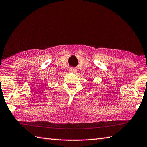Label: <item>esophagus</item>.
<instances>
[{
    "mask_svg": "<svg viewBox=\"0 0 147 147\" xmlns=\"http://www.w3.org/2000/svg\"><path fill=\"white\" fill-rule=\"evenodd\" d=\"M70 71H71V72H76V69L75 68H73V67H71L70 68Z\"/></svg>",
    "mask_w": 147,
    "mask_h": 147,
    "instance_id": "34e87169",
    "label": "esophagus"
}]
</instances>
